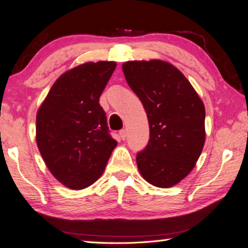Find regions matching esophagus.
<instances>
[{
	"instance_id": "obj_1",
	"label": "esophagus",
	"mask_w": 248,
	"mask_h": 248,
	"mask_svg": "<svg viewBox=\"0 0 248 248\" xmlns=\"http://www.w3.org/2000/svg\"><path fill=\"white\" fill-rule=\"evenodd\" d=\"M119 135H120V138L123 139V140H124L125 137H127V131H125L124 129H123V130L119 131Z\"/></svg>"
}]
</instances>
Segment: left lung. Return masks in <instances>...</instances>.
<instances>
[{
	"mask_svg": "<svg viewBox=\"0 0 248 248\" xmlns=\"http://www.w3.org/2000/svg\"><path fill=\"white\" fill-rule=\"evenodd\" d=\"M127 83L140 99L149 123V141L137 154L148 183L168 188L195 167L205 143V107L189 81L160 60L123 65Z\"/></svg>",
	"mask_w": 248,
	"mask_h": 248,
	"instance_id": "obj_1",
	"label": "left lung"
}]
</instances>
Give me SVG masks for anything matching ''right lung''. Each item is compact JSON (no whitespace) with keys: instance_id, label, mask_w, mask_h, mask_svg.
Returning <instances> with one entry per match:
<instances>
[{"instance_id":"obj_1","label":"right lung","mask_w":248,"mask_h":248,"mask_svg":"<svg viewBox=\"0 0 248 248\" xmlns=\"http://www.w3.org/2000/svg\"><path fill=\"white\" fill-rule=\"evenodd\" d=\"M114 62H88L55 81L36 114V143L51 173L64 186L93 184L117 146L99 98Z\"/></svg>"}]
</instances>
